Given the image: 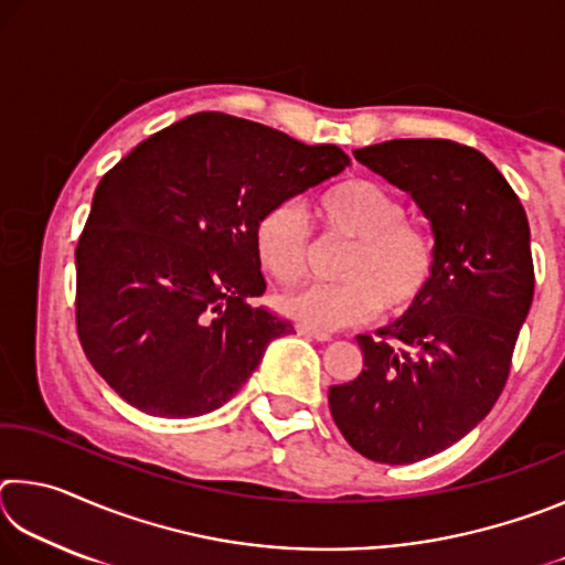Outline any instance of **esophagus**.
Returning <instances> with one entry per match:
<instances>
[{
    "label": "esophagus",
    "mask_w": 565,
    "mask_h": 565,
    "mask_svg": "<svg viewBox=\"0 0 565 565\" xmlns=\"http://www.w3.org/2000/svg\"><path fill=\"white\" fill-rule=\"evenodd\" d=\"M296 331H299L301 337H309V339H317V341H331L329 331H317V329H309V327H296Z\"/></svg>",
    "instance_id": "obj_1"
}]
</instances>
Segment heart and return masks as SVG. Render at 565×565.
I'll list each match as a JSON object with an SVG mask.
<instances>
[{
    "label": "heart",
    "mask_w": 565,
    "mask_h": 565,
    "mask_svg": "<svg viewBox=\"0 0 565 565\" xmlns=\"http://www.w3.org/2000/svg\"><path fill=\"white\" fill-rule=\"evenodd\" d=\"M313 218L327 234L351 238L337 276L284 294L279 309L301 327L333 331L366 321L379 309L408 311L428 291L436 271V242L424 226L406 222L398 196L371 179H347L313 199ZM259 264L276 281L301 279L309 264L311 228L294 202L266 209L254 226Z\"/></svg>",
    "instance_id": "1"
}]
</instances>
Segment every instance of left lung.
I'll use <instances>...</instances> for the list:
<instances>
[{
    "mask_svg": "<svg viewBox=\"0 0 565 565\" xmlns=\"http://www.w3.org/2000/svg\"><path fill=\"white\" fill-rule=\"evenodd\" d=\"M353 157L431 222L436 271L379 339L356 337L363 369L329 388V408L361 456L414 463L461 441L501 396L533 301L531 228L509 181L471 147L391 139Z\"/></svg>",
    "mask_w": 565,
    "mask_h": 565,
    "instance_id": "8db88e82",
    "label": "left lung"
}]
</instances>
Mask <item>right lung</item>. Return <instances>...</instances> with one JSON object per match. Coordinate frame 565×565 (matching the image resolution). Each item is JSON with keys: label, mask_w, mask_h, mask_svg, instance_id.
Returning <instances> with one entry per match:
<instances>
[{"label": "right lung", "mask_w": 565, "mask_h": 565, "mask_svg": "<svg viewBox=\"0 0 565 565\" xmlns=\"http://www.w3.org/2000/svg\"><path fill=\"white\" fill-rule=\"evenodd\" d=\"M333 145L222 111L151 134L107 171L76 244V333L134 408L191 418L226 404L266 347L294 333L248 301L266 291L254 226L337 177Z\"/></svg>", "instance_id": "add662e5"}]
</instances>
